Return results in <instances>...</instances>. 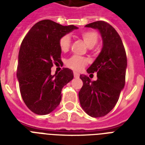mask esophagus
Wrapping results in <instances>:
<instances>
[{"mask_svg": "<svg viewBox=\"0 0 145 145\" xmlns=\"http://www.w3.org/2000/svg\"><path fill=\"white\" fill-rule=\"evenodd\" d=\"M79 76H80V74H79L78 73L74 72V78H79Z\"/></svg>", "mask_w": 145, "mask_h": 145, "instance_id": "1", "label": "esophagus"}]
</instances>
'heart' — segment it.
<instances>
[{
  "instance_id": "1",
  "label": "heart",
  "mask_w": 145,
  "mask_h": 145,
  "mask_svg": "<svg viewBox=\"0 0 145 145\" xmlns=\"http://www.w3.org/2000/svg\"><path fill=\"white\" fill-rule=\"evenodd\" d=\"M81 37L87 44L88 47H93L97 44L99 40V36L94 31H85L81 34ZM71 46V39L68 36H63L59 40V47L60 50L66 53L69 50ZM89 62L88 58L74 55L68 58L66 61V65L74 71H80L85 67Z\"/></svg>"
}]
</instances>
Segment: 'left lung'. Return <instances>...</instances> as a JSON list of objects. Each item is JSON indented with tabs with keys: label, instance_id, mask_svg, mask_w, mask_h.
Listing matches in <instances>:
<instances>
[{
	"label": "left lung",
	"instance_id": "1",
	"mask_svg": "<svg viewBox=\"0 0 145 145\" xmlns=\"http://www.w3.org/2000/svg\"><path fill=\"white\" fill-rule=\"evenodd\" d=\"M85 26L97 29L103 41L101 53L87 70L88 74L97 73V80L91 82L88 76L80 75L81 106L88 115L97 118L108 114L118 102L125 85L127 55L120 36L111 25L97 21Z\"/></svg>",
	"mask_w": 145,
	"mask_h": 145
}]
</instances>
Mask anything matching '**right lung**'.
<instances>
[{"instance_id":"1","label":"right lung","mask_w":145,"mask_h":145,"mask_svg":"<svg viewBox=\"0 0 145 145\" xmlns=\"http://www.w3.org/2000/svg\"><path fill=\"white\" fill-rule=\"evenodd\" d=\"M78 27L63 26L45 19L36 23L25 36L18 53L17 77L22 98L36 114L46 115L61 101L63 86L74 78L73 71L63 68L51 74L54 64H62L59 40Z\"/></svg>"}]
</instances>
